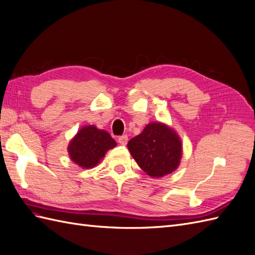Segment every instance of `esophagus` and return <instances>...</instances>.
I'll return each instance as SVG.
<instances>
[{"mask_svg": "<svg viewBox=\"0 0 255 255\" xmlns=\"http://www.w3.org/2000/svg\"><path fill=\"white\" fill-rule=\"evenodd\" d=\"M118 141H119L120 145H127L128 144V135H122L120 136L119 138H118Z\"/></svg>", "mask_w": 255, "mask_h": 255, "instance_id": "1", "label": "esophagus"}]
</instances>
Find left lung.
Listing matches in <instances>:
<instances>
[{"instance_id": "obj_1", "label": "left lung", "mask_w": 255, "mask_h": 255, "mask_svg": "<svg viewBox=\"0 0 255 255\" xmlns=\"http://www.w3.org/2000/svg\"><path fill=\"white\" fill-rule=\"evenodd\" d=\"M128 148L140 169L151 177L174 172L182 159V141L174 129L161 122H151L128 142Z\"/></svg>"}]
</instances>
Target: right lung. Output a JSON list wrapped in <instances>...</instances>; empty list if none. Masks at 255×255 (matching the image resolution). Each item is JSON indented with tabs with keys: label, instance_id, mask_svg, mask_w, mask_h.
Here are the masks:
<instances>
[{
	"label": "right lung",
	"instance_id": "right-lung-1",
	"mask_svg": "<svg viewBox=\"0 0 255 255\" xmlns=\"http://www.w3.org/2000/svg\"><path fill=\"white\" fill-rule=\"evenodd\" d=\"M117 142L110 134L94 126H86L77 133L68 146L70 159L83 169H90L99 163L109 149Z\"/></svg>",
	"mask_w": 255,
	"mask_h": 255
}]
</instances>
